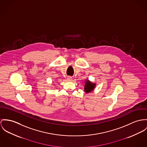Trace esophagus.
<instances>
[{"instance_id":"34e87169","label":"esophagus","mask_w":147,"mask_h":147,"mask_svg":"<svg viewBox=\"0 0 147 147\" xmlns=\"http://www.w3.org/2000/svg\"><path fill=\"white\" fill-rule=\"evenodd\" d=\"M67 79H68L69 81H71V80H72V77H68Z\"/></svg>"}]
</instances>
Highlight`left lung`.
Instances as JSON below:
<instances>
[{"mask_svg": "<svg viewBox=\"0 0 147 147\" xmlns=\"http://www.w3.org/2000/svg\"><path fill=\"white\" fill-rule=\"evenodd\" d=\"M94 86H95L94 84H93L90 83V81L87 80V82H86V83L84 87V91L87 93L90 92L94 89Z\"/></svg>", "mask_w": 147, "mask_h": 147, "instance_id": "obj_1", "label": "left lung"}]
</instances>
